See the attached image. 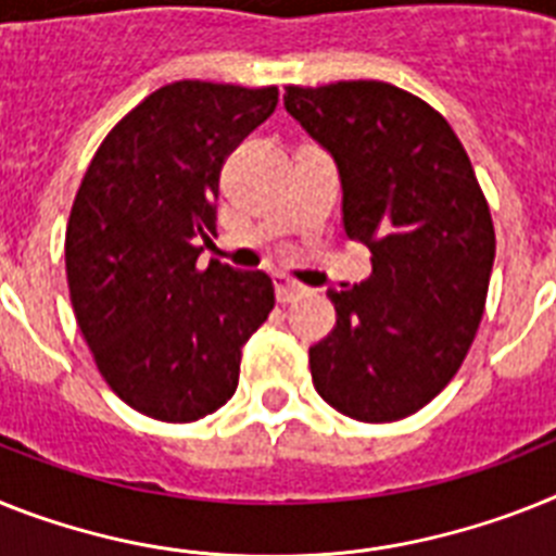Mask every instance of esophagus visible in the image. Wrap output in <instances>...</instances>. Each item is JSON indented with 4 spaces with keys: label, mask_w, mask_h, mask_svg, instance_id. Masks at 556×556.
Returning <instances> with one entry per match:
<instances>
[{
    "label": "esophagus",
    "mask_w": 556,
    "mask_h": 556,
    "mask_svg": "<svg viewBox=\"0 0 556 556\" xmlns=\"http://www.w3.org/2000/svg\"><path fill=\"white\" fill-rule=\"evenodd\" d=\"M274 291H277V300L286 305V302H293L296 296H302L305 286L288 277V274H274Z\"/></svg>",
    "instance_id": "34e87169"
}]
</instances>
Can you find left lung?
I'll return each instance as SVG.
<instances>
[{
	"label": "left lung",
	"mask_w": 556,
	"mask_h": 556,
	"mask_svg": "<svg viewBox=\"0 0 556 556\" xmlns=\"http://www.w3.org/2000/svg\"><path fill=\"white\" fill-rule=\"evenodd\" d=\"M286 110L333 157L342 223L372 274L328 291L336 328L311 348L316 393L348 418L399 421L435 399L478 333L494 226L446 118L384 81L286 87Z\"/></svg>",
	"instance_id": "obj_1"
}]
</instances>
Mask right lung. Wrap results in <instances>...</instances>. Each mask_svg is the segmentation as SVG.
I'll list each match as a JSON object with an SVG mask.
<instances>
[{
    "instance_id": "obj_1",
    "label": "right lung",
    "mask_w": 556,
    "mask_h": 556,
    "mask_svg": "<svg viewBox=\"0 0 556 556\" xmlns=\"http://www.w3.org/2000/svg\"><path fill=\"white\" fill-rule=\"evenodd\" d=\"M277 87L175 81L98 147L70 212L64 260L78 328L112 393L157 421L220 409L242 344L274 307L265 270L212 260L226 155L277 110Z\"/></svg>"
}]
</instances>
